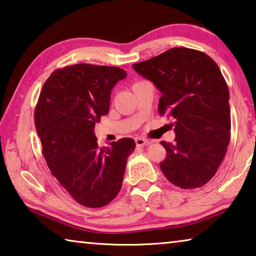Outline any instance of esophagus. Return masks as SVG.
<instances>
[{"label": "esophagus", "instance_id": "obj_1", "mask_svg": "<svg viewBox=\"0 0 256 256\" xmlns=\"http://www.w3.org/2000/svg\"><path fill=\"white\" fill-rule=\"evenodd\" d=\"M134 140H136V144L138 146H144L149 144V141L146 140V138H136Z\"/></svg>", "mask_w": 256, "mask_h": 256}]
</instances>
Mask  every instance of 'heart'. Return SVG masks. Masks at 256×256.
I'll return each mask as SVG.
<instances>
[{"label":"heart","instance_id":"b5f03b06","mask_svg":"<svg viewBox=\"0 0 256 256\" xmlns=\"http://www.w3.org/2000/svg\"><path fill=\"white\" fill-rule=\"evenodd\" d=\"M136 84H138V82H136Z\"/></svg>","mask_w":256,"mask_h":256}]
</instances>
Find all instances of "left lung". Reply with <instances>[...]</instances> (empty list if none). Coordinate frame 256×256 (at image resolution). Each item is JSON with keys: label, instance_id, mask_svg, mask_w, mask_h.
Segmentation results:
<instances>
[{"label": "left lung", "instance_id": "8db88e82", "mask_svg": "<svg viewBox=\"0 0 256 256\" xmlns=\"http://www.w3.org/2000/svg\"><path fill=\"white\" fill-rule=\"evenodd\" d=\"M133 68L162 92L159 114L174 118L175 144L162 141L166 178L196 188L214 176L230 141L229 90L219 66L206 54L175 47Z\"/></svg>", "mask_w": 256, "mask_h": 256}]
</instances>
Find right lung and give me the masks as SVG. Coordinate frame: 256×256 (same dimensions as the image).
<instances>
[{
    "label": "right lung",
    "instance_id": "obj_1",
    "mask_svg": "<svg viewBox=\"0 0 256 256\" xmlns=\"http://www.w3.org/2000/svg\"><path fill=\"white\" fill-rule=\"evenodd\" d=\"M128 73L116 66L76 64L52 73L42 86L34 125L42 156L66 192L88 208L114 200L128 158L136 149L124 138L98 148L94 124L108 114L112 89Z\"/></svg>",
    "mask_w": 256,
    "mask_h": 256
}]
</instances>
